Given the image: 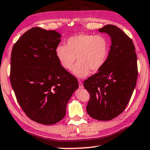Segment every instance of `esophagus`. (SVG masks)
I'll return each mask as SVG.
<instances>
[{
    "label": "esophagus",
    "instance_id": "obj_1",
    "mask_svg": "<svg viewBox=\"0 0 150 150\" xmlns=\"http://www.w3.org/2000/svg\"><path fill=\"white\" fill-rule=\"evenodd\" d=\"M79 87L80 88H84V86H83V84H82V82H81V81H79Z\"/></svg>",
    "mask_w": 150,
    "mask_h": 150
}]
</instances>
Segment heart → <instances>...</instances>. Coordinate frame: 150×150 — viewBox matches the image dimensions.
<instances>
[{
	"instance_id": "heart-1",
	"label": "heart",
	"mask_w": 150,
	"mask_h": 150,
	"mask_svg": "<svg viewBox=\"0 0 150 150\" xmlns=\"http://www.w3.org/2000/svg\"><path fill=\"white\" fill-rule=\"evenodd\" d=\"M55 54L67 71L72 69L77 57L78 62L73 73L81 78L89 75L91 71L97 72L103 67L109 54V45L103 36L80 34L69 38L66 45L59 44Z\"/></svg>"
}]
</instances>
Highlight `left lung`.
Instances as JSON below:
<instances>
[{"label":"left lung","mask_w":150,"mask_h":150,"mask_svg":"<svg viewBox=\"0 0 150 150\" xmlns=\"http://www.w3.org/2000/svg\"><path fill=\"white\" fill-rule=\"evenodd\" d=\"M111 37L105 65L84 81L90 93L88 114L98 120H110L123 112L129 102L138 77L137 56L132 39L122 30L107 25L98 30Z\"/></svg>","instance_id":"1"}]
</instances>
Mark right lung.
Returning a JSON list of instances; mask_svg holds the SVG:
<instances>
[{"label": "right lung", "mask_w": 150, "mask_h": 150, "mask_svg": "<svg viewBox=\"0 0 150 150\" xmlns=\"http://www.w3.org/2000/svg\"><path fill=\"white\" fill-rule=\"evenodd\" d=\"M61 37L55 30L31 28L16 41L11 54L10 81L17 101L28 117L46 125L64 118L79 86L56 56Z\"/></svg>", "instance_id": "1"}]
</instances>
